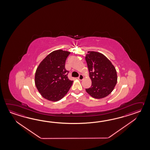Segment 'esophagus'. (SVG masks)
Returning a JSON list of instances; mask_svg holds the SVG:
<instances>
[{"mask_svg": "<svg viewBox=\"0 0 150 150\" xmlns=\"http://www.w3.org/2000/svg\"><path fill=\"white\" fill-rule=\"evenodd\" d=\"M78 79L80 80H82L83 79V76L82 74H79V76L78 77Z\"/></svg>", "mask_w": 150, "mask_h": 150, "instance_id": "obj_1", "label": "esophagus"}]
</instances>
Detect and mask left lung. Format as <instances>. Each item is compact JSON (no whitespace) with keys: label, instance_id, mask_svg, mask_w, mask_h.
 Segmentation results:
<instances>
[{"label":"left lung","instance_id":"obj_1","mask_svg":"<svg viewBox=\"0 0 150 150\" xmlns=\"http://www.w3.org/2000/svg\"><path fill=\"white\" fill-rule=\"evenodd\" d=\"M85 59L92 80V85L86 88V92L96 99L108 96L117 83L114 66L105 56L95 51H88Z\"/></svg>","mask_w":150,"mask_h":150}]
</instances>
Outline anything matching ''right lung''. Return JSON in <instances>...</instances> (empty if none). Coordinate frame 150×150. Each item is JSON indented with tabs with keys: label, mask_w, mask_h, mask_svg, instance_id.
Instances as JSON below:
<instances>
[{
	"label": "right lung",
	"mask_w": 150,
	"mask_h": 150,
	"mask_svg": "<svg viewBox=\"0 0 150 150\" xmlns=\"http://www.w3.org/2000/svg\"><path fill=\"white\" fill-rule=\"evenodd\" d=\"M70 52L58 50L45 58L35 73V85L41 96L49 101H57L68 92L73 81L69 79V73L65 67Z\"/></svg>",
	"instance_id": "right-lung-1"
}]
</instances>
